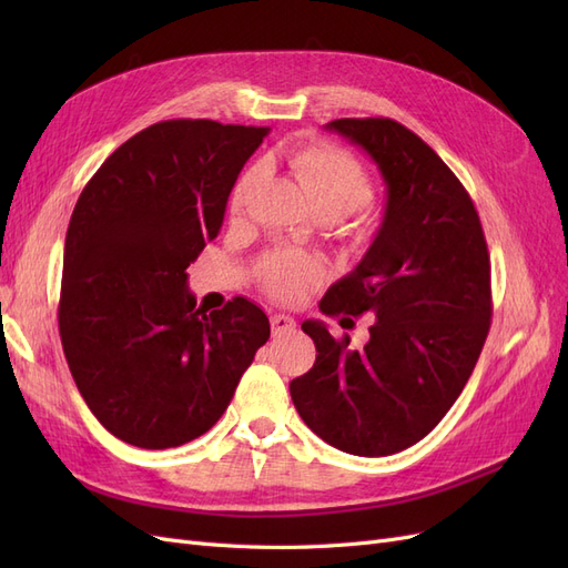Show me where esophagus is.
Listing matches in <instances>:
<instances>
[{
    "label": "esophagus",
    "instance_id": "1",
    "mask_svg": "<svg viewBox=\"0 0 568 568\" xmlns=\"http://www.w3.org/2000/svg\"><path fill=\"white\" fill-rule=\"evenodd\" d=\"M270 324H272V334L274 336H284V334H291V332L296 329L294 317H288V315H272Z\"/></svg>",
    "mask_w": 568,
    "mask_h": 568
}]
</instances>
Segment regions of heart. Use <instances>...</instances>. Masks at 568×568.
<instances>
[{"mask_svg": "<svg viewBox=\"0 0 568 568\" xmlns=\"http://www.w3.org/2000/svg\"><path fill=\"white\" fill-rule=\"evenodd\" d=\"M286 163L320 220L329 222L346 217L372 199V178L365 165L343 149L315 142L291 151ZM261 186L263 168L253 165L232 189V211L246 213L261 194ZM369 236V227H359L355 232V242L367 244ZM317 277V263L301 253L274 251L267 253L261 263L263 288L277 301H298Z\"/></svg>", "mask_w": 568, "mask_h": 568, "instance_id": "b5f03b06", "label": "heart"}]
</instances>
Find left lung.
<instances>
[{"mask_svg": "<svg viewBox=\"0 0 568 568\" xmlns=\"http://www.w3.org/2000/svg\"><path fill=\"white\" fill-rule=\"evenodd\" d=\"M326 130L369 153L386 209L365 257L320 311L374 320L357 351L351 336L303 322L317 357L288 388L322 440L384 457L422 440L469 382L490 329V257L467 189L415 132L390 118H341Z\"/></svg>", "mask_w": 568, "mask_h": 568, "instance_id": "left-lung-1", "label": "left lung"}]
</instances>
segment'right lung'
Here are the masks:
<instances>
[{
  "instance_id": "obj_1",
  "label": "right lung",
  "mask_w": 568,
  "mask_h": 568,
  "mask_svg": "<svg viewBox=\"0 0 568 568\" xmlns=\"http://www.w3.org/2000/svg\"><path fill=\"white\" fill-rule=\"evenodd\" d=\"M267 128L163 120L82 189L63 248L59 332L80 395L136 448H178L227 409L270 320L244 296L201 313L186 267L213 242Z\"/></svg>"
}]
</instances>
